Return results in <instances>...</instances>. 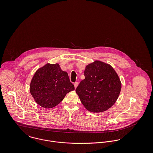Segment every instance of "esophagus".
<instances>
[{"instance_id":"esophagus-1","label":"esophagus","mask_w":153,"mask_h":153,"mask_svg":"<svg viewBox=\"0 0 153 153\" xmlns=\"http://www.w3.org/2000/svg\"><path fill=\"white\" fill-rule=\"evenodd\" d=\"M78 82H76L74 83V86H75V88L78 87Z\"/></svg>"}]
</instances>
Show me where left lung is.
I'll return each instance as SVG.
<instances>
[{
  "instance_id": "8db88e82",
  "label": "left lung",
  "mask_w": 153,
  "mask_h": 153,
  "mask_svg": "<svg viewBox=\"0 0 153 153\" xmlns=\"http://www.w3.org/2000/svg\"><path fill=\"white\" fill-rule=\"evenodd\" d=\"M85 79L76 89L79 99L88 111L101 112L111 107L120 95V79L111 66L100 61L88 65Z\"/></svg>"
}]
</instances>
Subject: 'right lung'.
Here are the masks:
<instances>
[{"mask_svg": "<svg viewBox=\"0 0 153 153\" xmlns=\"http://www.w3.org/2000/svg\"><path fill=\"white\" fill-rule=\"evenodd\" d=\"M74 89L67 72L58 64H47L38 69L30 84V92L35 101L45 108L55 107L67 93Z\"/></svg>", "mask_w": 153, "mask_h": 153, "instance_id": "1", "label": "right lung"}]
</instances>
